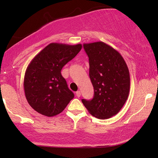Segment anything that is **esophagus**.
Returning <instances> with one entry per match:
<instances>
[{
  "label": "esophagus",
  "mask_w": 158,
  "mask_h": 158,
  "mask_svg": "<svg viewBox=\"0 0 158 158\" xmlns=\"http://www.w3.org/2000/svg\"><path fill=\"white\" fill-rule=\"evenodd\" d=\"M81 91H80V90H77V91L75 93V95H76V96L77 97V98H79L80 96H81Z\"/></svg>",
  "instance_id": "esophagus-1"
}]
</instances>
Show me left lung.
Returning <instances> with one entry per match:
<instances>
[{
	"label": "left lung",
	"mask_w": 158,
	"mask_h": 158,
	"mask_svg": "<svg viewBox=\"0 0 158 158\" xmlns=\"http://www.w3.org/2000/svg\"><path fill=\"white\" fill-rule=\"evenodd\" d=\"M94 86L91 100L82 99L89 113L100 119L116 115L124 105L130 88L129 69L120 53L103 42L84 44Z\"/></svg>",
	"instance_id": "obj_1"
}]
</instances>
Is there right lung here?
Returning a JSON list of instances; mask_svg holds the SVG:
<instances>
[{"mask_svg":"<svg viewBox=\"0 0 158 158\" xmlns=\"http://www.w3.org/2000/svg\"><path fill=\"white\" fill-rule=\"evenodd\" d=\"M81 49V44L51 43L28 65L23 81L25 96L38 113L49 117L57 115L74 98L61 70Z\"/></svg>","mask_w":158,"mask_h":158,"instance_id":"add662e5","label":"right lung"}]
</instances>
